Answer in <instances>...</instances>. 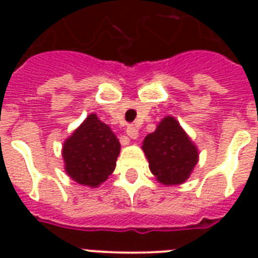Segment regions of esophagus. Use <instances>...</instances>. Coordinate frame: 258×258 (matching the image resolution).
<instances>
[{
    "mask_svg": "<svg viewBox=\"0 0 258 258\" xmlns=\"http://www.w3.org/2000/svg\"><path fill=\"white\" fill-rule=\"evenodd\" d=\"M125 134H127L131 139H137L138 135H139V131H138V128L135 125L130 124L127 125V128H125Z\"/></svg>",
    "mask_w": 258,
    "mask_h": 258,
    "instance_id": "1",
    "label": "esophagus"
}]
</instances>
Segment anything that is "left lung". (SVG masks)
<instances>
[{
  "mask_svg": "<svg viewBox=\"0 0 258 258\" xmlns=\"http://www.w3.org/2000/svg\"><path fill=\"white\" fill-rule=\"evenodd\" d=\"M142 149L151 172L167 186L184 182L198 162L197 147L171 116L165 117L157 130L145 138Z\"/></svg>",
  "mask_w": 258,
  "mask_h": 258,
  "instance_id": "1",
  "label": "left lung"
}]
</instances>
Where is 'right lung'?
I'll return each instance as SVG.
<instances>
[{
  "label": "right lung",
  "mask_w": 258,
  "mask_h": 258,
  "mask_svg": "<svg viewBox=\"0 0 258 258\" xmlns=\"http://www.w3.org/2000/svg\"><path fill=\"white\" fill-rule=\"evenodd\" d=\"M119 151L120 143L115 134L92 113L67 139L62 158L72 179L95 187L112 174Z\"/></svg>",
  "instance_id": "1"
}]
</instances>
